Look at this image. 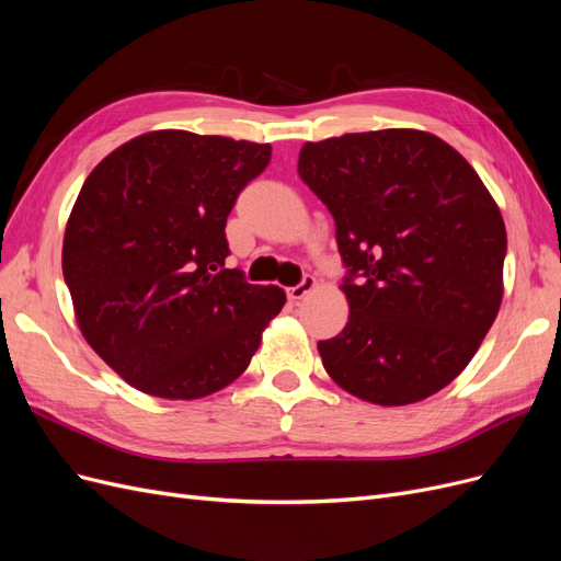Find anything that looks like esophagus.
Instances as JSON below:
<instances>
[{
	"label": "esophagus",
	"mask_w": 561,
	"mask_h": 561,
	"mask_svg": "<svg viewBox=\"0 0 561 561\" xmlns=\"http://www.w3.org/2000/svg\"><path fill=\"white\" fill-rule=\"evenodd\" d=\"M313 287H316V278L313 276H304L301 283H297L295 287H290V290H287V299L299 301V299L307 297L313 290Z\"/></svg>",
	"instance_id": "34e87169"
}]
</instances>
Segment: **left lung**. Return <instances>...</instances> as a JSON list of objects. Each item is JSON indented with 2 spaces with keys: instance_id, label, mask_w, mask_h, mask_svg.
<instances>
[{
  "instance_id": "8db88e82",
  "label": "left lung",
  "mask_w": 561,
  "mask_h": 561,
  "mask_svg": "<svg viewBox=\"0 0 561 561\" xmlns=\"http://www.w3.org/2000/svg\"><path fill=\"white\" fill-rule=\"evenodd\" d=\"M299 178L325 203L346 276V328L318 351L351 396L412 404L451 383L494 325L507 236L480 175L431 133L307 142Z\"/></svg>"
}]
</instances>
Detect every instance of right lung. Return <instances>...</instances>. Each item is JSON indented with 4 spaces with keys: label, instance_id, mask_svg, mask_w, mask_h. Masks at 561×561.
Listing matches in <instances>:
<instances>
[{
    "label": "right lung",
    "instance_id": "obj_1",
    "mask_svg": "<svg viewBox=\"0 0 561 561\" xmlns=\"http://www.w3.org/2000/svg\"><path fill=\"white\" fill-rule=\"evenodd\" d=\"M268 145L145 133L83 182L62 276L91 348L142 393L196 400L239 379L285 304L227 268V217Z\"/></svg>",
    "mask_w": 561,
    "mask_h": 561
}]
</instances>
